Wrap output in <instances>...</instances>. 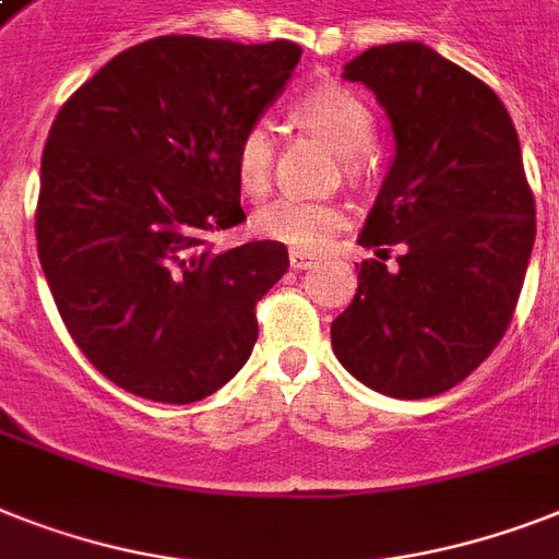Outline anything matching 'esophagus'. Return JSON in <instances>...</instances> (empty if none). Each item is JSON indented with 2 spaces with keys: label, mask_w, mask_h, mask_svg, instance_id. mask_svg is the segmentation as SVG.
<instances>
[{
  "label": "esophagus",
  "mask_w": 559,
  "mask_h": 559,
  "mask_svg": "<svg viewBox=\"0 0 559 559\" xmlns=\"http://www.w3.org/2000/svg\"><path fill=\"white\" fill-rule=\"evenodd\" d=\"M312 261H316V255H312V252H304V249H289V266H293V270H307V266H312Z\"/></svg>",
  "instance_id": "esophagus-1"
}]
</instances>
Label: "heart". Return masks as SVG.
Returning a JSON list of instances; mask_svg holds the SVG:
<instances>
[{"instance_id": "b5f03b06", "label": "heart", "mask_w": 559, "mask_h": 559, "mask_svg": "<svg viewBox=\"0 0 559 559\" xmlns=\"http://www.w3.org/2000/svg\"><path fill=\"white\" fill-rule=\"evenodd\" d=\"M301 120L319 131L338 152L347 166L356 163L376 140V117L361 97L342 85H319L298 106ZM272 163H275V129L272 122L258 117L240 131L235 143L233 166L238 186L258 198L270 189ZM344 209L333 201H316L301 194H281L255 212V233L270 240L287 243L293 249L316 252L324 249L344 226Z\"/></svg>"}]
</instances>
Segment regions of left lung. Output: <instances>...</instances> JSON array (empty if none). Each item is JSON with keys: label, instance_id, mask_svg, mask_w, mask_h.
Returning a JSON list of instances; mask_svg holds the SVG:
<instances>
[{"label": "left lung", "instance_id": "obj_1", "mask_svg": "<svg viewBox=\"0 0 559 559\" xmlns=\"http://www.w3.org/2000/svg\"><path fill=\"white\" fill-rule=\"evenodd\" d=\"M344 76L384 106L396 157L358 235L379 258L358 266L333 353L376 393L439 396L491 356L523 289L537 224L520 138L479 76L421 43L367 48Z\"/></svg>", "mask_w": 559, "mask_h": 559}]
</instances>
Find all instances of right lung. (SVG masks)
Returning a JSON list of instances; mask_svg holds the SVG:
<instances>
[{
	"label": "right lung",
	"mask_w": 559,
	"mask_h": 559,
	"mask_svg": "<svg viewBox=\"0 0 559 559\" xmlns=\"http://www.w3.org/2000/svg\"><path fill=\"white\" fill-rule=\"evenodd\" d=\"M301 59L295 43L157 36L66 99L43 152L36 252L68 333L134 396L189 405L258 342L287 247L209 235L247 221L233 154Z\"/></svg>",
	"instance_id": "add662e5"
}]
</instances>
